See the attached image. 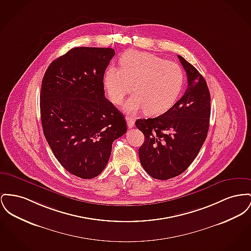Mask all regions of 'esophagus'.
<instances>
[{
	"instance_id": "34e87169",
	"label": "esophagus",
	"mask_w": 251,
	"mask_h": 251,
	"mask_svg": "<svg viewBox=\"0 0 251 251\" xmlns=\"http://www.w3.org/2000/svg\"><path fill=\"white\" fill-rule=\"evenodd\" d=\"M126 121H127V125L129 128H133L134 127V119L131 117H126Z\"/></svg>"
}]
</instances>
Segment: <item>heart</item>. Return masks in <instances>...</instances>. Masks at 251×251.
I'll use <instances>...</instances> for the list:
<instances>
[{
    "label": "heart",
    "mask_w": 251,
    "mask_h": 251,
    "mask_svg": "<svg viewBox=\"0 0 251 251\" xmlns=\"http://www.w3.org/2000/svg\"><path fill=\"white\" fill-rule=\"evenodd\" d=\"M183 82L184 74L176 62L138 51L124 54L120 69L111 65L103 75L104 88L113 103H121L133 85L135 93L122 107L130 115L143 110L149 116L166 112L176 102Z\"/></svg>",
    "instance_id": "1"
}]
</instances>
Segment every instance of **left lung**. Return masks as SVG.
<instances>
[{
  "label": "left lung",
  "mask_w": 251,
  "mask_h": 251,
  "mask_svg": "<svg viewBox=\"0 0 251 251\" xmlns=\"http://www.w3.org/2000/svg\"><path fill=\"white\" fill-rule=\"evenodd\" d=\"M188 77L183 97L161 116L137 119L145 136L138 150L143 169L155 179L167 180L184 173L206 140L210 117V95L197 69L178 56Z\"/></svg>",
  "instance_id": "1"
}]
</instances>
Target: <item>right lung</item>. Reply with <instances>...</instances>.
I'll use <instances>...</instances> for the list:
<instances>
[{
  "label": "right lung",
  "mask_w": 251,
  "mask_h": 251,
  "mask_svg": "<svg viewBox=\"0 0 251 251\" xmlns=\"http://www.w3.org/2000/svg\"><path fill=\"white\" fill-rule=\"evenodd\" d=\"M113 48L75 47L51 62L40 96L45 139L70 174L91 179L109 161L113 142L127 131L124 116L104 96Z\"/></svg>",
  "instance_id": "right-lung-1"
}]
</instances>
